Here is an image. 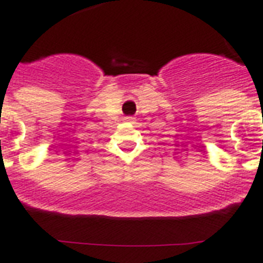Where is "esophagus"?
Returning a JSON list of instances; mask_svg holds the SVG:
<instances>
[{
  "instance_id": "obj_1",
  "label": "esophagus",
  "mask_w": 263,
  "mask_h": 263,
  "mask_svg": "<svg viewBox=\"0 0 263 263\" xmlns=\"http://www.w3.org/2000/svg\"><path fill=\"white\" fill-rule=\"evenodd\" d=\"M125 119H126V121H130V122H132V121H133L134 118H133V117H126Z\"/></svg>"
}]
</instances>
